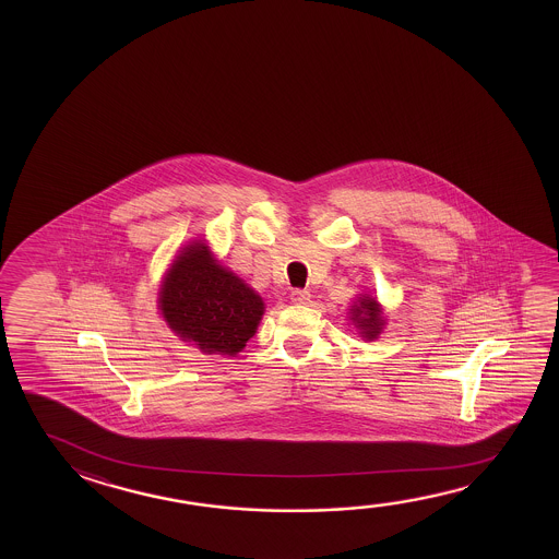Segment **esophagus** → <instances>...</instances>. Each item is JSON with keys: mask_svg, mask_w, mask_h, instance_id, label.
Here are the masks:
<instances>
[{"mask_svg": "<svg viewBox=\"0 0 559 559\" xmlns=\"http://www.w3.org/2000/svg\"><path fill=\"white\" fill-rule=\"evenodd\" d=\"M310 296L311 294L308 293V290L296 288V290H293V294H290V300H293L294 304H308L310 302Z\"/></svg>", "mask_w": 559, "mask_h": 559, "instance_id": "esophagus-1", "label": "esophagus"}]
</instances>
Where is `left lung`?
Returning <instances> with one entry per match:
<instances>
[{"instance_id": "left-lung-1", "label": "left lung", "mask_w": 559, "mask_h": 559, "mask_svg": "<svg viewBox=\"0 0 559 559\" xmlns=\"http://www.w3.org/2000/svg\"><path fill=\"white\" fill-rule=\"evenodd\" d=\"M350 316H353L350 320L355 321V325L362 333V337L370 338V341L378 337V333L382 331V325H384L382 310H380V306L376 304L372 296L360 298L358 304L350 308Z\"/></svg>"}]
</instances>
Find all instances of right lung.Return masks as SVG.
I'll return each instance as SVG.
<instances>
[{
    "label": "right lung",
    "instance_id": "obj_1",
    "mask_svg": "<svg viewBox=\"0 0 559 559\" xmlns=\"http://www.w3.org/2000/svg\"><path fill=\"white\" fill-rule=\"evenodd\" d=\"M159 310L179 337L194 341L209 355L234 357L255 335L265 306L197 241L185 248L165 276Z\"/></svg>",
    "mask_w": 559,
    "mask_h": 559
}]
</instances>
